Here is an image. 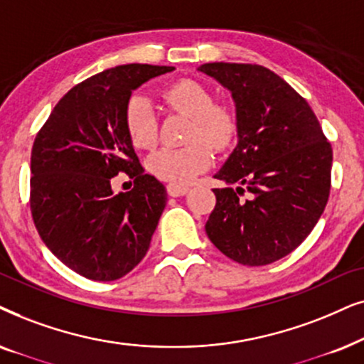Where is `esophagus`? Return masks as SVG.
Wrapping results in <instances>:
<instances>
[{
	"label": "esophagus",
	"mask_w": 364,
	"mask_h": 364,
	"mask_svg": "<svg viewBox=\"0 0 364 364\" xmlns=\"http://www.w3.org/2000/svg\"><path fill=\"white\" fill-rule=\"evenodd\" d=\"M166 191L169 196L178 198V196L186 195V193L190 191V188H188L186 185H178V183H169V185H166Z\"/></svg>",
	"instance_id": "1"
}]
</instances>
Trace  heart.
<instances>
[{
	"mask_svg": "<svg viewBox=\"0 0 364 364\" xmlns=\"http://www.w3.org/2000/svg\"><path fill=\"white\" fill-rule=\"evenodd\" d=\"M163 98L173 111L193 118L190 144L163 148L148 158V171L163 181L188 183L206 171L213 163L211 146L225 151L238 136V116L226 105H216L215 95L200 81L178 80L163 90ZM124 132L138 149H151L158 141L156 111L148 98L134 95L123 113Z\"/></svg>",
	"mask_w": 364,
	"mask_h": 364,
	"instance_id": "1",
	"label": "heart"
}]
</instances>
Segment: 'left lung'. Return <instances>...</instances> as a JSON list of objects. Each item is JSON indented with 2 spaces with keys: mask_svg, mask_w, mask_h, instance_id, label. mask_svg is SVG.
<instances>
[{
  "mask_svg": "<svg viewBox=\"0 0 364 364\" xmlns=\"http://www.w3.org/2000/svg\"><path fill=\"white\" fill-rule=\"evenodd\" d=\"M198 70L231 91L240 123L238 144L215 174L226 188L213 190L206 235L236 263L269 264L296 250L323 215L331 144L306 100L268 68L206 63Z\"/></svg>",
  "mask_w": 364,
  "mask_h": 364,
  "instance_id": "8db88e82",
  "label": "left lung"
}]
</instances>
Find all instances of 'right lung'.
<instances>
[{
	"label": "right lung",
	"mask_w": 364,
	"mask_h": 364,
	"mask_svg": "<svg viewBox=\"0 0 364 364\" xmlns=\"http://www.w3.org/2000/svg\"><path fill=\"white\" fill-rule=\"evenodd\" d=\"M173 66L123 65L81 81L58 101L31 151L30 206L43 243L68 268L114 281L144 258L166 188L144 173L124 132L132 91ZM126 172L134 188L114 196Z\"/></svg>",
	"instance_id": "obj_1"
}]
</instances>
